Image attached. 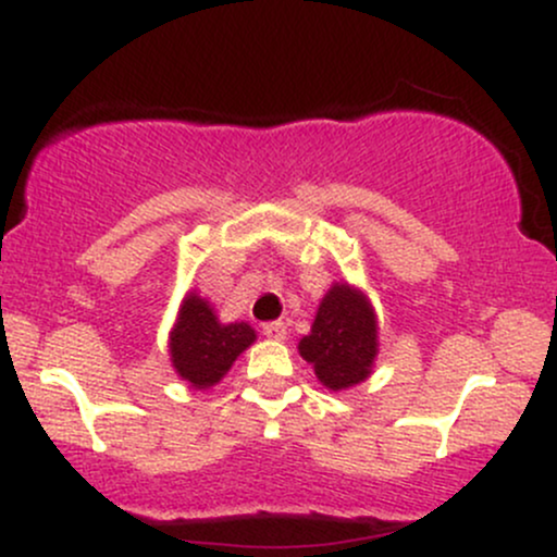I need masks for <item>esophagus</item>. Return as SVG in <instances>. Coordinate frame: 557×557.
<instances>
[{
    "mask_svg": "<svg viewBox=\"0 0 557 557\" xmlns=\"http://www.w3.org/2000/svg\"><path fill=\"white\" fill-rule=\"evenodd\" d=\"M264 335L270 337V341H285V337H287V324L285 322L264 324Z\"/></svg>",
    "mask_w": 557,
    "mask_h": 557,
    "instance_id": "esophagus-1",
    "label": "esophagus"
}]
</instances>
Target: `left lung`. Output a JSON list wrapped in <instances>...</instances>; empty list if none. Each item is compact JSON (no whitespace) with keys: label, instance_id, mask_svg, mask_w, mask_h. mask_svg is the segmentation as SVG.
<instances>
[{"label":"left lung","instance_id":"8db88e82","mask_svg":"<svg viewBox=\"0 0 557 557\" xmlns=\"http://www.w3.org/2000/svg\"><path fill=\"white\" fill-rule=\"evenodd\" d=\"M376 345V317L367 296L348 283H335L298 350L324 387L348 389L372 374Z\"/></svg>","mask_w":557,"mask_h":557}]
</instances>
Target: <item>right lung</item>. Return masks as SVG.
I'll list each match as a JSON object with an SVG mask.
<instances>
[{
    "label": "right lung",
    "instance_id": "add662e5",
    "mask_svg": "<svg viewBox=\"0 0 557 557\" xmlns=\"http://www.w3.org/2000/svg\"><path fill=\"white\" fill-rule=\"evenodd\" d=\"M257 341L251 324H222L209 300L196 293L185 296L177 324L170 337V356L175 372L198 389L216 385L233 361Z\"/></svg>",
    "mask_w": 557,
    "mask_h": 557
}]
</instances>
